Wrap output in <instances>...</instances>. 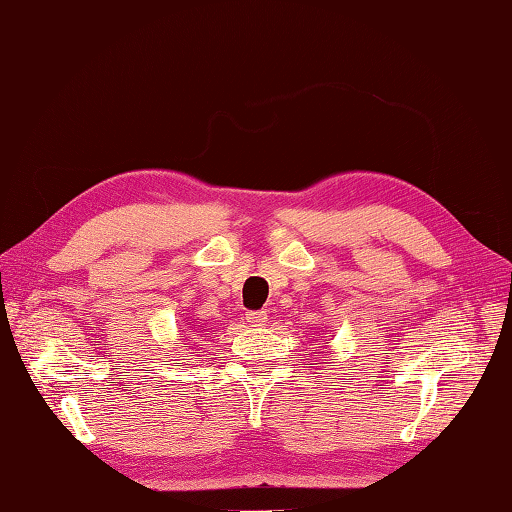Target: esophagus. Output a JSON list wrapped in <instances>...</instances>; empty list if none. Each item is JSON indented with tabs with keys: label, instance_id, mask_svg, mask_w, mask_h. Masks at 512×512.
I'll return each mask as SVG.
<instances>
[{
	"label": "esophagus",
	"instance_id": "obj_1",
	"mask_svg": "<svg viewBox=\"0 0 512 512\" xmlns=\"http://www.w3.org/2000/svg\"><path fill=\"white\" fill-rule=\"evenodd\" d=\"M247 322L252 326H263L267 322V311H247Z\"/></svg>",
	"mask_w": 512,
	"mask_h": 512
}]
</instances>
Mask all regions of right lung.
<instances>
[{"label":"right lung","instance_id":"1","mask_svg":"<svg viewBox=\"0 0 512 512\" xmlns=\"http://www.w3.org/2000/svg\"><path fill=\"white\" fill-rule=\"evenodd\" d=\"M199 333H201V331H199Z\"/></svg>","mask_w":512,"mask_h":512}]
</instances>
